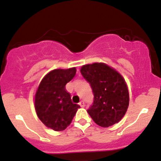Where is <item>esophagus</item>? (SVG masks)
<instances>
[{
	"label": "esophagus",
	"instance_id": "esophagus-1",
	"mask_svg": "<svg viewBox=\"0 0 161 161\" xmlns=\"http://www.w3.org/2000/svg\"><path fill=\"white\" fill-rule=\"evenodd\" d=\"M79 105H80L81 108H84V107H85V103H84L83 100H82V101L79 102Z\"/></svg>",
	"mask_w": 161,
	"mask_h": 161
}]
</instances>
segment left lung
I'll list each match as a JSON object with an SVG mask.
<instances>
[{
    "label": "left lung",
    "mask_w": 161,
    "mask_h": 161,
    "mask_svg": "<svg viewBox=\"0 0 161 161\" xmlns=\"http://www.w3.org/2000/svg\"><path fill=\"white\" fill-rule=\"evenodd\" d=\"M80 71L94 94L92 105L87 110L92 119L103 128L119 122L129 104V92L123 76L102 62L82 65Z\"/></svg>",
    "instance_id": "obj_1"
}]
</instances>
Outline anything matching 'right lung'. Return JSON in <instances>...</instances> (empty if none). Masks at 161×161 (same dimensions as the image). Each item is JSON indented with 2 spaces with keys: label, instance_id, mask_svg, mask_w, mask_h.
<instances>
[{
  "label": "right lung",
  "instance_id": "obj_1",
  "mask_svg": "<svg viewBox=\"0 0 161 161\" xmlns=\"http://www.w3.org/2000/svg\"><path fill=\"white\" fill-rule=\"evenodd\" d=\"M75 68L54 69L41 80L34 98V107L40 121L49 129L63 131L71 124L79 105L73 103L65 85L74 78Z\"/></svg>",
  "mask_w": 161,
  "mask_h": 161
}]
</instances>
